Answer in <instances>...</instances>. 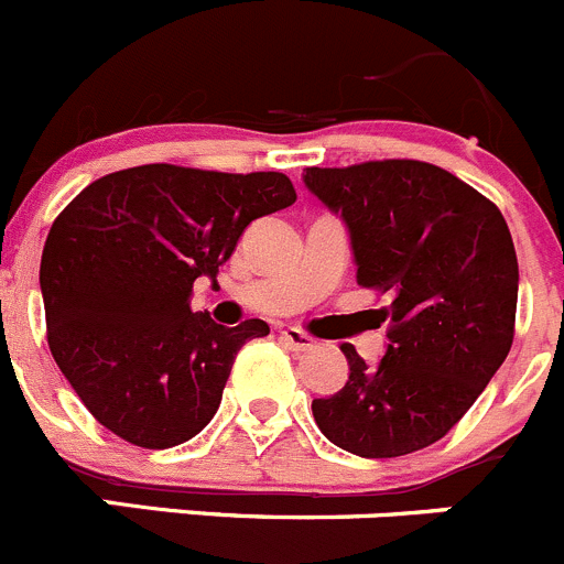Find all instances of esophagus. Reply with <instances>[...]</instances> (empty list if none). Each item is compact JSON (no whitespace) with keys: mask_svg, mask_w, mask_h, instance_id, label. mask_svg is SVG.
Instances as JSON below:
<instances>
[{"mask_svg":"<svg viewBox=\"0 0 564 564\" xmlns=\"http://www.w3.org/2000/svg\"><path fill=\"white\" fill-rule=\"evenodd\" d=\"M281 341L289 347V350H294V354H308V350L314 347L312 336L303 334V330H297V328L281 330Z\"/></svg>","mask_w":564,"mask_h":564,"instance_id":"esophagus-1","label":"esophagus"}]
</instances>
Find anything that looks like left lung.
<instances>
[{
    "mask_svg": "<svg viewBox=\"0 0 564 564\" xmlns=\"http://www.w3.org/2000/svg\"><path fill=\"white\" fill-rule=\"evenodd\" d=\"M345 223L359 286L387 292V350L367 365L354 345L347 383L312 403L341 451L392 459L448 434L507 359L518 308V256L501 210L423 161H370L303 172Z\"/></svg>",
    "mask_w": 564,
    "mask_h": 564,
    "instance_id": "8db88e82",
    "label": "left lung"
}]
</instances>
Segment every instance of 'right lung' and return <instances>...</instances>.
<instances>
[{
	"label": "right lung",
	"instance_id": "add662e5",
	"mask_svg": "<svg viewBox=\"0 0 564 564\" xmlns=\"http://www.w3.org/2000/svg\"><path fill=\"white\" fill-rule=\"evenodd\" d=\"M297 199L281 172L147 163L83 188L41 256L46 339L88 412L139 448H172L210 423L241 345L264 319L225 328L192 312L247 225Z\"/></svg>",
	"mask_w": 564,
	"mask_h": 564
}]
</instances>
